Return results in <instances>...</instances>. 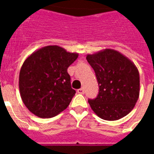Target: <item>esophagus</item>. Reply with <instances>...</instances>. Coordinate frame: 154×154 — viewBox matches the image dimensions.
<instances>
[{
  "label": "esophagus",
  "mask_w": 154,
  "mask_h": 154,
  "mask_svg": "<svg viewBox=\"0 0 154 154\" xmlns=\"http://www.w3.org/2000/svg\"><path fill=\"white\" fill-rule=\"evenodd\" d=\"M77 92L78 94H84V89L83 88H80L77 91Z\"/></svg>",
  "instance_id": "obj_1"
}]
</instances>
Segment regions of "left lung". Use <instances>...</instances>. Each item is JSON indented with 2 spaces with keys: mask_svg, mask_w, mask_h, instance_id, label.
<instances>
[{
  "mask_svg": "<svg viewBox=\"0 0 154 154\" xmlns=\"http://www.w3.org/2000/svg\"><path fill=\"white\" fill-rule=\"evenodd\" d=\"M99 85L96 99L88 100L91 110L106 120H117L134 109L139 97V73L135 64L118 51L105 48L87 54Z\"/></svg>",
  "mask_w": 154,
  "mask_h": 154,
  "instance_id": "obj_1",
  "label": "left lung"
}]
</instances>
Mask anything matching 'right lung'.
I'll return each mask as SVG.
<instances>
[{"label": "right lung", "instance_id": "add662e5", "mask_svg": "<svg viewBox=\"0 0 154 154\" xmlns=\"http://www.w3.org/2000/svg\"><path fill=\"white\" fill-rule=\"evenodd\" d=\"M78 57L57 45H48L32 53L19 76L22 101L40 118L56 116L67 108L76 91L71 87L67 67Z\"/></svg>", "mask_w": 154, "mask_h": 154}]
</instances>
